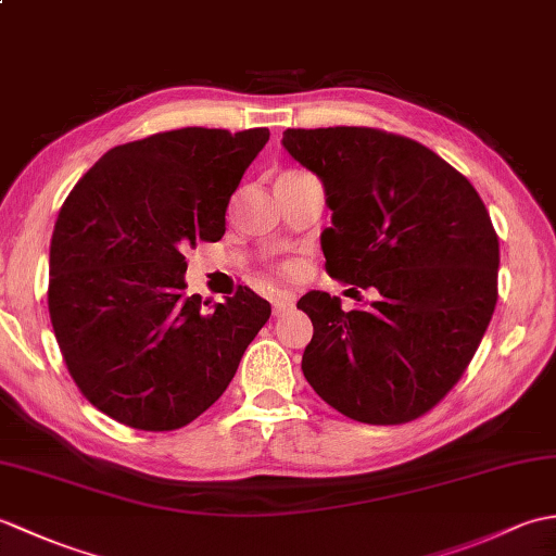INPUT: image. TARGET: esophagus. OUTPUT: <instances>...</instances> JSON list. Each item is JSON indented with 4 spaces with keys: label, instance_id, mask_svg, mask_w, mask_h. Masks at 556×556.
<instances>
[{
    "label": "esophagus",
    "instance_id": "1",
    "mask_svg": "<svg viewBox=\"0 0 556 556\" xmlns=\"http://www.w3.org/2000/svg\"><path fill=\"white\" fill-rule=\"evenodd\" d=\"M293 299L287 296V293H279V296L271 301V313H275V317H285L289 311H293Z\"/></svg>",
    "mask_w": 556,
    "mask_h": 556
}]
</instances>
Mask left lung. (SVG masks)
I'll list each match as a JSON object with an SVG mask.
<instances>
[{
    "label": "left lung",
    "mask_w": 556,
    "mask_h": 556,
    "mask_svg": "<svg viewBox=\"0 0 556 556\" xmlns=\"http://www.w3.org/2000/svg\"><path fill=\"white\" fill-rule=\"evenodd\" d=\"M281 143L325 184L329 277L375 293L349 313L327 291L299 301L313 320L305 380L351 420L425 416L466 372L497 305L500 239L485 203L464 174L406 136L287 128Z\"/></svg>",
    "instance_id": "left-lung-1"
}]
</instances>
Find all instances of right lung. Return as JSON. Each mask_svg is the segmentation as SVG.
<instances>
[{"label":"right lung","instance_id":"add662e5","mask_svg":"<svg viewBox=\"0 0 556 556\" xmlns=\"http://www.w3.org/2000/svg\"><path fill=\"white\" fill-rule=\"evenodd\" d=\"M267 140V128L188 126L116 146L59 210L47 289L56 344L83 396L128 428L195 420L269 320L248 287L215 305L184 291V251L222 239Z\"/></svg>","mask_w":556,"mask_h":556}]
</instances>
